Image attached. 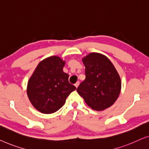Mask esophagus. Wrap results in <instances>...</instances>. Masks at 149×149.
<instances>
[{
  "mask_svg": "<svg viewBox=\"0 0 149 149\" xmlns=\"http://www.w3.org/2000/svg\"><path fill=\"white\" fill-rule=\"evenodd\" d=\"M79 84V81H77V82L75 84V86L76 87V88H77V87H78Z\"/></svg>",
  "mask_w": 149,
  "mask_h": 149,
  "instance_id": "34e87169",
  "label": "esophagus"
}]
</instances>
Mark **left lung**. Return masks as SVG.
Returning <instances> with one entry per match:
<instances>
[{"mask_svg":"<svg viewBox=\"0 0 149 149\" xmlns=\"http://www.w3.org/2000/svg\"><path fill=\"white\" fill-rule=\"evenodd\" d=\"M86 79L77 88L86 103L96 111L113 104L121 91L120 77L111 61L103 54L91 53L82 58Z\"/></svg>","mask_w":149,"mask_h":149,"instance_id":"obj_1","label":"left lung"}]
</instances>
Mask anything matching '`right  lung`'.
<instances>
[{"instance_id":"obj_1","label":"right lung","mask_w":149,"mask_h":149,"mask_svg":"<svg viewBox=\"0 0 149 149\" xmlns=\"http://www.w3.org/2000/svg\"><path fill=\"white\" fill-rule=\"evenodd\" d=\"M65 62L57 56L39 63L29 79L27 94L32 105L40 112L50 114L64 105L66 98L76 88L69 82L63 72Z\"/></svg>"}]
</instances>
